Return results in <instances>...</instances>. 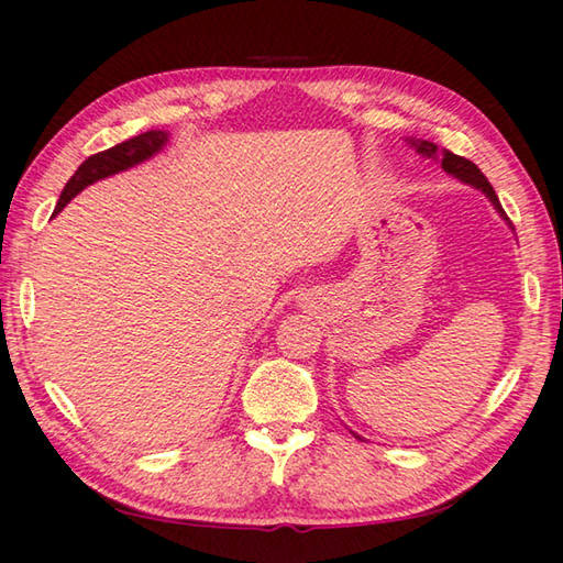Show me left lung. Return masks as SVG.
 I'll use <instances>...</instances> for the list:
<instances>
[{
  "label": "left lung",
  "instance_id": "8db88e82",
  "mask_svg": "<svg viewBox=\"0 0 563 563\" xmlns=\"http://www.w3.org/2000/svg\"><path fill=\"white\" fill-rule=\"evenodd\" d=\"M405 141H407V146L420 153L422 158L434 161V163H442V170H444V173L454 175L456 180L466 183V185H471V187H476V190H481L483 195L488 197L490 205L495 207V212H498V214L505 219V222H508V217H505L503 207H500L498 195H495L493 185L488 183L486 175H483V173L478 170L476 163L461 158V156H456V153H451V151H446V148H439L437 143H432V141H424V139H417V136H407ZM508 224H510V222H508ZM354 437L361 439L358 434H354Z\"/></svg>",
  "mask_w": 563,
  "mask_h": 563
}]
</instances>
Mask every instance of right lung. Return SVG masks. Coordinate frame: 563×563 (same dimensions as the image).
<instances>
[{
  "label": "right lung",
  "instance_id": "add662e5",
  "mask_svg": "<svg viewBox=\"0 0 563 563\" xmlns=\"http://www.w3.org/2000/svg\"><path fill=\"white\" fill-rule=\"evenodd\" d=\"M170 134L168 131H161V129H151L146 134H139L134 139H129L124 143H117L109 151L102 153H95V156L87 158L80 168L75 170L73 178L68 180V185L63 187L60 192V200L55 205V212L58 214L60 209L68 205L77 192H82L87 185H92L97 180H104L109 175H117V173H124L129 168H134L139 163H146L148 158L156 156V153L163 151L165 143H168Z\"/></svg>",
  "mask_w": 563,
  "mask_h": 563
}]
</instances>
